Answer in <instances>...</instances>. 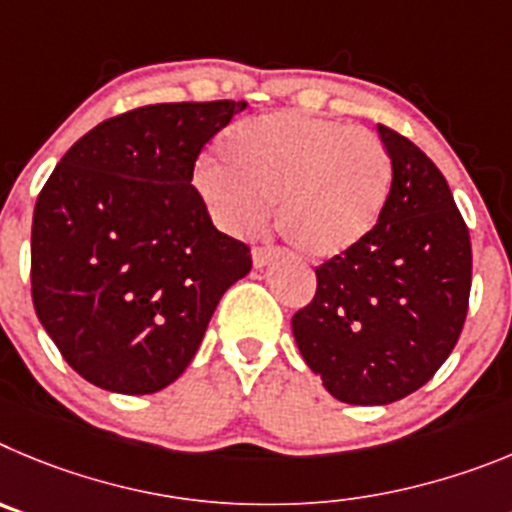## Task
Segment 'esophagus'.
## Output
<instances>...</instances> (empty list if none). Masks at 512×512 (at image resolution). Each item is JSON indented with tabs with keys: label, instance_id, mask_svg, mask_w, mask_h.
I'll use <instances>...</instances> for the list:
<instances>
[{
	"label": "esophagus",
	"instance_id": "1",
	"mask_svg": "<svg viewBox=\"0 0 512 512\" xmlns=\"http://www.w3.org/2000/svg\"><path fill=\"white\" fill-rule=\"evenodd\" d=\"M275 260H278V252H275V250H255V252H252V262H255V267L273 265Z\"/></svg>",
	"mask_w": 512,
	"mask_h": 512
}]
</instances>
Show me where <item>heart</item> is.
<instances>
[{
	"label": "heart",
	"mask_w": 512,
	"mask_h": 512,
	"mask_svg": "<svg viewBox=\"0 0 512 512\" xmlns=\"http://www.w3.org/2000/svg\"><path fill=\"white\" fill-rule=\"evenodd\" d=\"M222 158L201 155L193 168V188L216 227L255 232L273 201L280 237L313 262L362 245L390 191L380 137L303 112L242 119L222 137Z\"/></svg>",
	"instance_id": "heart-1"
}]
</instances>
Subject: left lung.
Returning <instances> with one entry per match:
<instances>
[{"mask_svg": "<svg viewBox=\"0 0 512 512\" xmlns=\"http://www.w3.org/2000/svg\"><path fill=\"white\" fill-rule=\"evenodd\" d=\"M390 191L362 245L316 267V296L293 316L306 365L336 400L388 405L416 393L457 344L472 245L449 183L421 147L377 124Z\"/></svg>", "mask_w": 512, "mask_h": 512, "instance_id": "left-lung-1", "label": "left lung"}]
</instances>
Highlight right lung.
<instances>
[{"label":"right lung","mask_w":512,"mask_h":512,"mask_svg":"<svg viewBox=\"0 0 512 512\" xmlns=\"http://www.w3.org/2000/svg\"><path fill=\"white\" fill-rule=\"evenodd\" d=\"M245 101L150 104L96 124L61 158L32 214L40 324L91 385L147 395L178 380L216 303L252 267L193 181L206 142Z\"/></svg>","instance_id":"right-lung-1"}]
</instances>
